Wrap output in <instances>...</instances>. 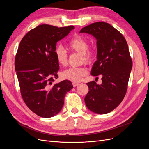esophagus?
<instances>
[{
	"instance_id": "34e87169",
	"label": "esophagus",
	"mask_w": 149,
	"mask_h": 149,
	"mask_svg": "<svg viewBox=\"0 0 149 149\" xmlns=\"http://www.w3.org/2000/svg\"><path fill=\"white\" fill-rule=\"evenodd\" d=\"M79 84V83H75V82L73 83V86H74V87L77 86H78Z\"/></svg>"
}]
</instances>
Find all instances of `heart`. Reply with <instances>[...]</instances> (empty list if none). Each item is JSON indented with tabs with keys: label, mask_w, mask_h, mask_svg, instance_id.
Wrapping results in <instances>:
<instances>
[{
	"label": "heart",
	"mask_w": 149,
	"mask_h": 149,
	"mask_svg": "<svg viewBox=\"0 0 149 149\" xmlns=\"http://www.w3.org/2000/svg\"><path fill=\"white\" fill-rule=\"evenodd\" d=\"M88 40L79 35H76L68 43V47L72 52H75L81 55V60L86 63H90L94 58V49L89 47ZM56 59L58 64L65 66L68 62L66 52L61 47L55 49ZM87 74V70L84 67H71L63 71L62 76L64 79L73 82H79Z\"/></svg>",
	"instance_id": "obj_1"
}]
</instances>
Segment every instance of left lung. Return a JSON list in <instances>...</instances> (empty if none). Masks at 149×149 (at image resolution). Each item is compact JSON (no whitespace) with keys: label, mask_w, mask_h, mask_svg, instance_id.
Listing matches in <instances>:
<instances>
[{"label":"left lung","mask_w":149,"mask_h":149,"mask_svg":"<svg viewBox=\"0 0 149 149\" xmlns=\"http://www.w3.org/2000/svg\"><path fill=\"white\" fill-rule=\"evenodd\" d=\"M97 39V60L91 74L102 76V84L87 83L89 91L84 101L88 109L107 114L118 107L127 92L132 61L127 42L119 31L104 22L93 23L80 30ZM98 79V77H97Z\"/></svg>","instance_id":"8db88e82"}]
</instances>
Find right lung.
<instances>
[{"label": "right lung", "mask_w": 149, "mask_h": 149, "mask_svg": "<svg viewBox=\"0 0 149 149\" xmlns=\"http://www.w3.org/2000/svg\"><path fill=\"white\" fill-rule=\"evenodd\" d=\"M74 29L73 25H40L24 36L18 48L15 68L22 97L29 109L42 118L57 114L63 106L66 94L73 88L68 80L53 83L58 78L60 69L56 44Z\"/></svg>", "instance_id": "right-lung-1"}]
</instances>
